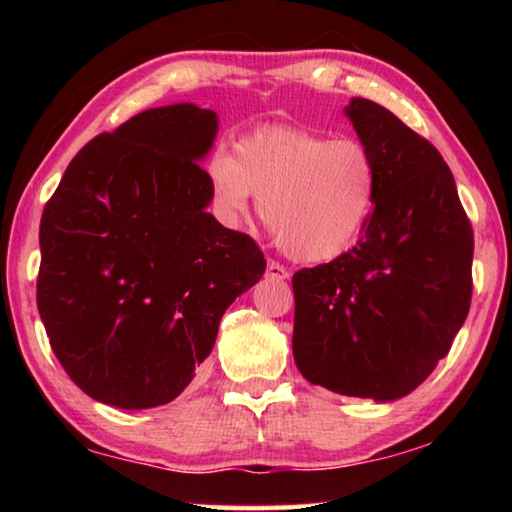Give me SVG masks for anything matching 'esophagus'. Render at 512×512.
I'll use <instances>...</instances> for the list:
<instances>
[{"mask_svg":"<svg viewBox=\"0 0 512 512\" xmlns=\"http://www.w3.org/2000/svg\"><path fill=\"white\" fill-rule=\"evenodd\" d=\"M266 275L273 277V280H287L289 277V271L284 266H280L277 262H268L266 266Z\"/></svg>","mask_w":512,"mask_h":512,"instance_id":"34e87169","label":"esophagus"}]
</instances>
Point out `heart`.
I'll return each mask as SVG.
<instances>
[{
	"instance_id": "b5f03b06",
	"label": "heart",
	"mask_w": 512,
	"mask_h": 512,
	"mask_svg": "<svg viewBox=\"0 0 512 512\" xmlns=\"http://www.w3.org/2000/svg\"><path fill=\"white\" fill-rule=\"evenodd\" d=\"M212 205L237 228L259 198V216L293 259L320 264L343 255L366 228L377 198V167L357 140L307 128H264L207 167Z\"/></svg>"
}]
</instances>
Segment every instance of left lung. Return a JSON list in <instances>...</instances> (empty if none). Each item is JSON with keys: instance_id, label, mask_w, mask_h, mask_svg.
Here are the masks:
<instances>
[{"instance_id": "left-lung-1", "label": "left lung", "mask_w": 512, "mask_h": 512, "mask_svg": "<svg viewBox=\"0 0 512 512\" xmlns=\"http://www.w3.org/2000/svg\"><path fill=\"white\" fill-rule=\"evenodd\" d=\"M345 115L377 167L357 246L293 275V359L339 395L393 402L452 348L472 300V225L443 155L391 110L354 97Z\"/></svg>"}]
</instances>
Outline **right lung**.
Here are the masks:
<instances>
[{"label":"right lung","mask_w":512,"mask_h":512,"mask_svg":"<svg viewBox=\"0 0 512 512\" xmlns=\"http://www.w3.org/2000/svg\"><path fill=\"white\" fill-rule=\"evenodd\" d=\"M219 117L144 110L69 162L40 221L38 311L51 350L92 400L153 409L210 357L221 316L266 271L244 232L207 212Z\"/></svg>","instance_id":"add662e5"}]
</instances>
